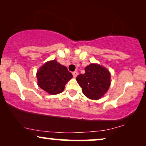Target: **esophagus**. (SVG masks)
<instances>
[{"label": "esophagus", "instance_id": "1", "mask_svg": "<svg viewBox=\"0 0 146 146\" xmlns=\"http://www.w3.org/2000/svg\"><path fill=\"white\" fill-rule=\"evenodd\" d=\"M72 74H73V77H76L77 76V75H78V73H77V71H74L72 73Z\"/></svg>", "mask_w": 146, "mask_h": 146}]
</instances>
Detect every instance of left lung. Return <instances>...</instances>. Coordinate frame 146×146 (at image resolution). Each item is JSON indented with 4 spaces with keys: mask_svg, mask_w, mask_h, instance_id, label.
I'll return each instance as SVG.
<instances>
[{
    "mask_svg": "<svg viewBox=\"0 0 146 146\" xmlns=\"http://www.w3.org/2000/svg\"><path fill=\"white\" fill-rule=\"evenodd\" d=\"M85 71L76 78L83 94L93 100L102 98L110 87V73L106 68L95 63L87 66Z\"/></svg>",
    "mask_w": 146,
    "mask_h": 146,
    "instance_id": "8db88e82",
    "label": "left lung"
}]
</instances>
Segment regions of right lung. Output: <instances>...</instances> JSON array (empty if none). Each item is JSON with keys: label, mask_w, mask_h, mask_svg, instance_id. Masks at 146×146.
Listing matches in <instances>:
<instances>
[{"label": "right lung", "mask_w": 146, "mask_h": 146, "mask_svg": "<svg viewBox=\"0 0 146 146\" xmlns=\"http://www.w3.org/2000/svg\"><path fill=\"white\" fill-rule=\"evenodd\" d=\"M38 85L50 95L61 93L68 81L73 77L67 68L57 61L46 62L36 73Z\"/></svg>", "instance_id": "obj_1"}]
</instances>
